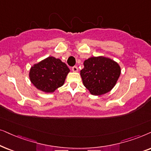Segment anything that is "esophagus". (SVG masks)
Masks as SVG:
<instances>
[{"label": "esophagus", "mask_w": 151, "mask_h": 151, "mask_svg": "<svg viewBox=\"0 0 151 151\" xmlns=\"http://www.w3.org/2000/svg\"><path fill=\"white\" fill-rule=\"evenodd\" d=\"M72 70L74 72H78V68L77 67V66H74V67H72Z\"/></svg>", "instance_id": "34e87169"}]
</instances>
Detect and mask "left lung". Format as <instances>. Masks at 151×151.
Segmentation results:
<instances>
[{
  "label": "left lung",
  "instance_id": "left-lung-1",
  "mask_svg": "<svg viewBox=\"0 0 151 151\" xmlns=\"http://www.w3.org/2000/svg\"><path fill=\"white\" fill-rule=\"evenodd\" d=\"M83 65L80 74L84 86L92 95L100 96L110 92L121 74L119 64L103 56L88 58Z\"/></svg>",
  "mask_w": 151,
  "mask_h": 151
}]
</instances>
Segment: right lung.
Instances as JSON below:
<instances>
[{
    "mask_svg": "<svg viewBox=\"0 0 151 151\" xmlns=\"http://www.w3.org/2000/svg\"><path fill=\"white\" fill-rule=\"evenodd\" d=\"M69 72L70 69L61 59L48 57L32 66L29 77L38 90L52 93L63 85Z\"/></svg>",
    "mask_w": 151,
    "mask_h": 151,
    "instance_id": "1",
    "label": "right lung"
}]
</instances>
